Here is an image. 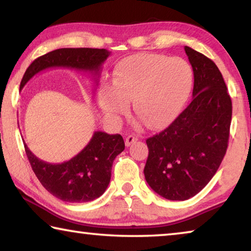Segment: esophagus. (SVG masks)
Wrapping results in <instances>:
<instances>
[{
	"instance_id": "1",
	"label": "esophagus",
	"mask_w": 251,
	"mask_h": 251,
	"mask_svg": "<svg viewBox=\"0 0 251 251\" xmlns=\"http://www.w3.org/2000/svg\"><path fill=\"white\" fill-rule=\"evenodd\" d=\"M137 137H136V136H134V135H128L126 137V141H125V144H126V146L128 147V146H130L131 144L133 143H135V142H137Z\"/></svg>"
}]
</instances>
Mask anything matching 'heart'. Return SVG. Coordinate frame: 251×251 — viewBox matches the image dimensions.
Returning a JSON list of instances; mask_svg holds the SVG:
<instances>
[{
  "label": "heart",
  "mask_w": 251,
  "mask_h": 251,
  "mask_svg": "<svg viewBox=\"0 0 251 251\" xmlns=\"http://www.w3.org/2000/svg\"><path fill=\"white\" fill-rule=\"evenodd\" d=\"M194 71L182 58L136 54L115 67L113 86L104 84L100 105L109 117L126 114L129 101L148 126L159 128L175 118L192 91Z\"/></svg>",
  "instance_id": "obj_1"
}]
</instances>
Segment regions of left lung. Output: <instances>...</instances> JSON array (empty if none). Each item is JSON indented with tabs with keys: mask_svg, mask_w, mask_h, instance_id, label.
Here are the masks:
<instances>
[{
	"mask_svg": "<svg viewBox=\"0 0 251 251\" xmlns=\"http://www.w3.org/2000/svg\"><path fill=\"white\" fill-rule=\"evenodd\" d=\"M194 71L193 100L166 129L146 139L147 184L169 201H186L205 187L226 154L232 104L217 65L185 46Z\"/></svg>",
	"mask_w": 251,
	"mask_h": 251,
	"instance_id": "1",
	"label": "left lung"
}]
</instances>
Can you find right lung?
Returning a JSON list of instances; mask_svg holds the SVG:
<instances>
[{
  "mask_svg": "<svg viewBox=\"0 0 251 251\" xmlns=\"http://www.w3.org/2000/svg\"><path fill=\"white\" fill-rule=\"evenodd\" d=\"M110 52L105 49H58L37 57L26 72L20 91L34 75L50 67H69L100 75L101 65ZM97 85V79H96ZM29 164L44 188L67 202H87L99 198L107 188L113 161L124 151L125 143L120 134L95 131L90 143L73 158L61 164H50L33 154L24 142Z\"/></svg>",
  "mask_w": 251,
  "mask_h": 251,
  "instance_id": "1",
  "label": "right lung"
}]
</instances>
